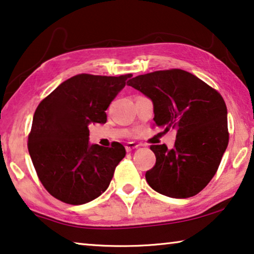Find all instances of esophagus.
Instances as JSON below:
<instances>
[{
  "label": "esophagus",
  "mask_w": 254,
  "mask_h": 254,
  "mask_svg": "<svg viewBox=\"0 0 254 254\" xmlns=\"http://www.w3.org/2000/svg\"><path fill=\"white\" fill-rule=\"evenodd\" d=\"M139 146L140 145H138V143H135V142H127L126 145V149H127V151H131L135 148H138Z\"/></svg>",
  "instance_id": "obj_1"
}]
</instances>
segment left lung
I'll list each match as a JSON object with an SVG mask.
<instances>
[{
  "label": "left lung",
  "instance_id": "left-lung-1",
  "mask_svg": "<svg viewBox=\"0 0 254 254\" xmlns=\"http://www.w3.org/2000/svg\"><path fill=\"white\" fill-rule=\"evenodd\" d=\"M127 85L150 98L158 127L177 130L175 147L151 145L156 163L146 172L149 186L173 198H187L206 187L228 146L227 107L217 90L183 69L156 70Z\"/></svg>",
  "mask_w": 254,
  "mask_h": 254
}]
</instances>
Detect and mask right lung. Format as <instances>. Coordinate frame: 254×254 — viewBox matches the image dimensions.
Here are the masks:
<instances>
[{"instance_id": "obj_1", "label": "right lung", "mask_w": 254, "mask_h": 254, "mask_svg": "<svg viewBox=\"0 0 254 254\" xmlns=\"http://www.w3.org/2000/svg\"><path fill=\"white\" fill-rule=\"evenodd\" d=\"M131 76L75 75L37 106L28 151L40 181L57 199L79 205L108 188L127 151L116 141L89 145V126L106 123L105 111Z\"/></svg>"}]
</instances>
